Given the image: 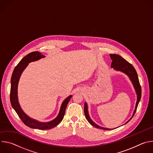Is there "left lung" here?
Segmentation results:
<instances>
[{
  "mask_svg": "<svg viewBox=\"0 0 153 153\" xmlns=\"http://www.w3.org/2000/svg\"><path fill=\"white\" fill-rule=\"evenodd\" d=\"M111 59H112L113 62L111 63V67L112 68H114V69L118 70V71H120L123 72L124 73H125L126 74H127L129 77L130 78L134 86V88L136 90V92L137 93V102H136V108L134 111L133 114L131 118L126 123H128L131 119L133 118V117L134 116V114L136 112L137 110V108L138 106V104L139 103V101L141 99V95H142V89H141V86L140 85L139 83V78H138V76L137 74V72L135 70V68H134V67L133 65L129 63V62H128L125 59H124L123 57H122L120 56L117 55V54H110ZM84 113H85V116L86 119H87L89 122V123L94 126V127L97 128H100L102 129H105V130H110L111 129L109 128H103L101 126H99V125H97V124H96L94 122H93L92 121V120L90 119L89 114H88V106H87L86 103H85L84 105Z\"/></svg>",
  "mask_w": 153,
  "mask_h": 153,
  "instance_id": "8db88e82",
  "label": "left lung"
}]
</instances>
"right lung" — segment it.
<instances>
[{"mask_svg":"<svg viewBox=\"0 0 153 153\" xmlns=\"http://www.w3.org/2000/svg\"><path fill=\"white\" fill-rule=\"evenodd\" d=\"M45 56L42 55L39 51H33L29 54H28L26 56H25L22 59L19 63L17 64V66L15 67L11 79V90H10V102L11 106L14 108V110L17 113L19 117L24 122L25 125L28 126L31 128L39 129H48L53 128L57 126L58 124L60 123L62 120L63 116L65 113V110H66L67 106L71 98V96L68 97L65 99L61 105V108L60 110V112L59 113L58 116L53 120L46 122L42 123L39 122L37 120L32 119L30 118L27 114L22 110L19 103L18 102L17 99V85L19 82V80L20 76L24 70V69L27 67L28 64L33 61L37 60L41 58L44 57Z\"/></svg>","mask_w":153,"mask_h":153,"instance_id":"add662e5","label":"right lung"}]
</instances>
